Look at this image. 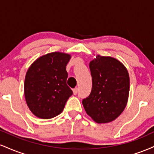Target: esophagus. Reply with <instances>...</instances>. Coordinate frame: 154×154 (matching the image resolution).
Returning a JSON list of instances; mask_svg holds the SVG:
<instances>
[{"instance_id":"1","label":"esophagus","mask_w":154,"mask_h":154,"mask_svg":"<svg viewBox=\"0 0 154 154\" xmlns=\"http://www.w3.org/2000/svg\"><path fill=\"white\" fill-rule=\"evenodd\" d=\"M77 93H78V88H74L73 89V93L74 95H77Z\"/></svg>"}]
</instances>
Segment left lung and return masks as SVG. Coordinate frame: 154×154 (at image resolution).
I'll list each match as a JSON object with an SVG mask.
<instances>
[{
  "mask_svg": "<svg viewBox=\"0 0 154 154\" xmlns=\"http://www.w3.org/2000/svg\"><path fill=\"white\" fill-rule=\"evenodd\" d=\"M92 91L82 100L86 113L97 123L114 121L126 107L130 77L126 67L117 59L98 55L89 64Z\"/></svg>",
  "mask_w": 154,
  "mask_h": 154,
  "instance_id": "8db88e82",
  "label": "left lung"
}]
</instances>
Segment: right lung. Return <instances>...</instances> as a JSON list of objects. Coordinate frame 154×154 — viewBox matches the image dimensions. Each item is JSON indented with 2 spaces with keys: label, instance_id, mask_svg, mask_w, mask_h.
<instances>
[{
  "label": "right lung",
  "instance_id": "obj_1",
  "mask_svg": "<svg viewBox=\"0 0 154 154\" xmlns=\"http://www.w3.org/2000/svg\"><path fill=\"white\" fill-rule=\"evenodd\" d=\"M69 54L53 52L32 63L24 79V96L29 110L40 119L55 117L63 110L73 92L66 85Z\"/></svg>",
  "mask_w": 154,
  "mask_h": 154
}]
</instances>
